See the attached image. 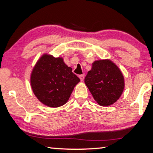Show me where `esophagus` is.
<instances>
[{"instance_id":"34e87169","label":"esophagus","mask_w":153,"mask_h":153,"mask_svg":"<svg viewBox=\"0 0 153 153\" xmlns=\"http://www.w3.org/2000/svg\"><path fill=\"white\" fill-rule=\"evenodd\" d=\"M79 79H80L81 81H83L84 79V75H79Z\"/></svg>"}]
</instances>
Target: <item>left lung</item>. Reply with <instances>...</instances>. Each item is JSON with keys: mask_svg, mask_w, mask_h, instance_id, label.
<instances>
[{"mask_svg": "<svg viewBox=\"0 0 153 153\" xmlns=\"http://www.w3.org/2000/svg\"><path fill=\"white\" fill-rule=\"evenodd\" d=\"M84 82L94 100L102 106L115 103L122 94L125 86L122 73L110 60L94 61Z\"/></svg>", "mask_w": 153, "mask_h": 153, "instance_id": "left-lung-1", "label": "left lung"}]
</instances>
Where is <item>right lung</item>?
I'll return each instance as SVG.
<instances>
[{
    "instance_id": "right-lung-1",
    "label": "right lung",
    "mask_w": 153,
    "mask_h": 153,
    "mask_svg": "<svg viewBox=\"0 0 153 153\" xmlns=\"http://www.w3.org/2000/svg\"><path fill=\"white\" fill-rule=\"evenodd\" d=\"M79 81L62 58L47 54L38 60L30 77L34 94L41 102L52 108L66 103Z\"/></svg>"
}]
</instances>
